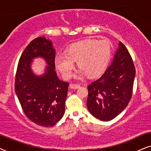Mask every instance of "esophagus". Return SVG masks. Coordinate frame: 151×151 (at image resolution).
Segmentation results:
<instances>
[{
  "label": "esophagus",
  "instance_id": "34e87169",
  "mask_svg": "<svg viewBox=\"0 0 151 151\" xmlns=\"http://www.w3.org/2000/svg\"><path fill=\"white\" fill-rule=\"evenodd\" d=\"M80 85L79 84H75V83H72L70 85V88H72V89H77V88H80Z\"/></svg>",
  "mask_w": 151,
  "mask_h": 151
}]
</instances>
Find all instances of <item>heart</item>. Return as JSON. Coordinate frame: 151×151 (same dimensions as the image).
Masks as SVG:
<instances>
[{"label":"heart","mask_w":151,"mask_h":151,"mask_svg":"<svg viewBox=\"0 0 151 151\" xmlns=\"http://www.w3.org/2000/svg\"><path fill=\"white\" fill-rule=\"evenodd\" d=\"M112 43L108 39H86L72 44L65 55H57L55 59L56 68L65 79H70L73 74L74 62L81 69L78 76L86 73L89 77H95L101 73L111 59Z\"/></svg>","instance_id":"heart-1"}]
</instances>
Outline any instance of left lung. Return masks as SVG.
<instances>
[{
    "label": "left lung",
    "mask_w": 151,
    "mask_h": 151,
    "mask_svg": "<svg viewBox=\"0 0 151 151\" xmlns=\"http://www.w3.org/2000/svg\"><path fill=\"white\" fill-rule=\"evenodd\" d=\"M112 63L88 86V109L96 119L110 121L126 108L132 94L135 68L127 48L119 42Z\"/></svg>",
    "instance_id": "1"
}]
</instances>
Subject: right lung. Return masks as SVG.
Returning a JSON list of instances; mask_svg holds the SVG:
<instances>
[{"instance_id":"right-lung-1","label":"right lung","mask_w":151,"mask_h":151,"mask_svg":"<svg viewBox=\"0 0 151 151\" xmlns=\"http://www.w3.org/2000/svg\"><path fill=\"white\" fill-rule=\"evenodd\" d=\"M38 56L48 65L40 77L30 68L32 59ZM55 59L52 42L45 37L36 38L22 53L15 76V92L24 113L32 122L45 127L53 126L63 117L69 86L58 78Z\"/></svg>"}]
</instances>
